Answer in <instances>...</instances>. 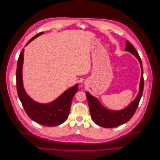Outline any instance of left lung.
<instances>
[{
  "label": "left lung",
  "mask_w": 160,
  "mask_h": 160,
  "mask_svg": "<svg viewBox=\"0 0 160 160\" xmlns=\"http://www.w3.org/2000/svg\"><path fill=\"white\" fill-rule=\"evenodd\" d=\"M125 51L132 53L133 55L138 59L140 66H141V79L139 83V93L135 99L131 103L127 108L122 110L114 111L105 108L101 105L98 99L95 97L91 95L89 92H87L86 96L88 101L89 111L91 116L93 122L97 124L103 128H111L118 127L128 121L132 118L135 113L139 105V101L141 99L143 91V71L142 67V62L141 61L138 52L135 49V48L131 45V43L127 41Z\"/></svg>",
  "instance_id": "left-lung-1"
}]
</instances>
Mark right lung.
Here are the masks:
<instances>
[{
    "instance_id": "obj_1",
    "label": "right lung",
    "mask_w": 160,
    "mask_h": 160,
    "mask_svg": "<svg viewBox=\"0 0 160 160\" xmlns=\"http://www.w3.org/2000/svg\"><path fill=\"white\" fill-rule=\"evenodd\" d=\"M42 33L43 32L37 34L28 41L26 46ZM24 51L25 49H22L19 55L16 72L18 96L24 109L28 117L38 123L48 127L61 125L68 118L72 98L78 91V84L67 89L59 98L51 103L44 104L36 102L28 95L23 87L22 71Z\"/></svg>"
}]
</instances>
